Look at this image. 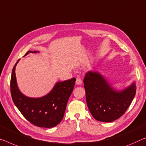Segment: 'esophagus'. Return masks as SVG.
<instances>
[{
    "mask_svg": "<svg viewBox=\"0 0 146 146\" xmlns=\"http://www.w3.org/2000/svg\"><path fill=\"white\" fill-rule=\"evenodd\" d=\"M76 84L77 85H80L82 84V80L81 78H77V80H76Z\"/></svg>",
    "mask_w": 146,
    "mask_h": 146,
    "instance_id": "34e87169",
    "label": "esophagus"
}]
</instances>
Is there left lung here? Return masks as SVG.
I'll return each instance as SVG.
<instances>
[{
    "label": "left lung",
    "mask_w": 146,
    "mask_h": 146,
    "mask_svg": "<svg viewBox=\"0 0 146 146\" xmlns=\"http://www.w3.org/2000/svg\"><path fill=\"white\" fill-rule=\"evenodd\" d=\"M86 99L90 112L96 120L112 122L123 115L135 96L134 81L122 90L115 89L97 71H89L84 78Z\"/></svg>",
    "instance_id": "left-lung-1"
}]
</instances>
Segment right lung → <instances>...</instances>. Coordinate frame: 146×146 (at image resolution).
I'll use <instances>...</instances> for the list:
<instances>
[{"instance_id":"1","label":"right lung","mask_w":146,"mask_h":146,"mask_svg":"<svg viewBox=\"0 0 146 146\" xmlns=\"http://www.w3.org/2000/svg\"><path fill=\"white\" fill-rule=\"evenodd\" d=\"M40 51H28L29 53ZM20 60L13 67L11 73V95L15 105L28 121L34 125L51 128L60 123L63 119L68 99L75 86V78L56 82L52 89L45 96L31 98L23 94L18 87L15 75V68Z\"/></svg>"}]
</instances>
